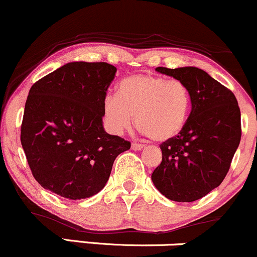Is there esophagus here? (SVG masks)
Instances as JSON below:
<instances>
[{
  "label": "esophagus",
  "mask_w": 257,
  "mask_h": 257,
  "mask_svg": "<svg viewBox=\"0 0 257 257\" xmlns=\"http://www.w3.org/2000/svg\"><path fill=\"white\" fill-rule=\"evenodd\" d=\"M143 148H144V145H142V144H139V143L132 144V149H133V150H142Z\"/></svg>",
  "instance_id": "34e87169"
}]
</instances>
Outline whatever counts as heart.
Masks as SVG:
<instances>
[{
  "label": "heart",
  "mask_w": 257,
  "mask_h": 257,
  "mask_svg": "<svg viewBox=\"0 0 257 257\" xmlns=\"http://www.w3.org/2000/svg\"><path fill=\"white\" fill-rule=\"evenodd\" d=\"M190 105V91L182 80L134 74L119 81L117 97L105 98L102 113L112 134H122L131 128L135 115L142 133L162 143L184 129Z\"/></svg>",
  "instance_id": "b5f03b06"
}]
</instances>
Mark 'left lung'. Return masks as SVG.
<instances>
[{
	"label": "left lung",
	"mask_w": 257,
	"mask_h": 257,
	"mask_svg": "<svg viewBox=\"0 0 257 257\" xmlns=\"http://www.w3.org/2000/svg\"><path fill=\"white\" fill-rule=\"evenodd\" d=\"M157 72L187 84L191 112L184 129L160 145L162 162L152 182L162 195L191 202L207 195L227 176L241 138L240 108L228 87L195 67Z\"/></svg>",
	"instance_id": "left-lung-1"
}]
</instances>
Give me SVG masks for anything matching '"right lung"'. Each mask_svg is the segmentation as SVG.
Here are the masks:
<instances>
[{
	"instance_id": "right-lung-1",
	"label": "right lung",
	"mask_w": 257,
	"mask_h": 257,
	"mask_svg": "<svg viewBox=\"0 0 257 257\" xmlns=\"http://www.w3.org/2000/svg\"><path fill=\"white\" fill-rule=\"evenodd\" d=\"M115 72L106 62H70L30 87L21 142L42 188L70 200L95 195L115 157L131 149V142L102 126L103 101Z\"/></svg>"
}]
</instances>
